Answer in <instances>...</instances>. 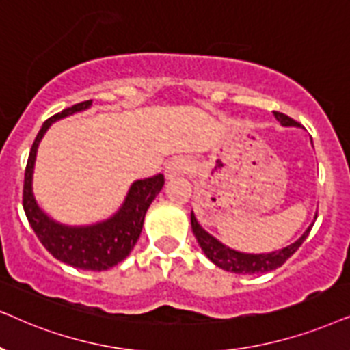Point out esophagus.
<instances>
[{"label": "esophagus", "instance_id": "34e87169", "mask_svg": "<svg viewBox=\"0 0 350 350\" xmlns=\"http://www.w3.org/2000/svg\"><path fill=\"white\" fill-rule=\"evenodd\" d=\"M190 170L189 161L185 158H174V160L167 163L166 166V178L172 179V178H178V176L185 174Z\"/></svg>", "mask_w": 350, "mask_h": 350}]
</instances>
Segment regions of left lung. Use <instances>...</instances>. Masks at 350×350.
Listing matches in <instances>:
<instances>
[{
  "label": "left lung",
  "instance_id": "left-lung-1",
  "mask_svg": "<svg viewBox=\"0 0 350 350\" xmlns=\"http://www.w3.org/2000/svg\"><path fill=\"white\" fill-rule=\"evenodd\" d=\"M273 115H275V118L280 121L283 126H299L297 121L290 118V116L285 113L273 111ZM315 219H317V214H315ZM190 222H192V230H193L195 239H197L198 245L202 246L203 253L208 256V259L213 260L217 267L234 273H264V272H269V270L278 269L296 253L297 248H299L302 243H304V240L307 239V235H309L312 226H314V224H312L299 240L295 241V243L290 246H286V248L273 251V253H267V254H246V253H239V251L227 248V246H224L221 241H217L214 237L209 235L206 230H203L197 219H195L193 213H190Z\"/></svg>",
  "mask_w": 350,
  "mask_h": 350
}]
</instances>
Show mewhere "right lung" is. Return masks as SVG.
Listing matches in <instances>:
<instances>
[{"label":"right lung","instance_id":"add662e5","mask_svg":"<svg viewBox=\"0 0 350 350\" xmlns=\"http://www.w3.org/2000/svg\"><path fill=\"white\" fill-rule=\"evenodd\" d=\"M91 104L92 100L80 102V104L68 107L44 121L30 148L25 178H23L22 203L31 229L35 230L41 243L55 259L62 260L72 267L100 272V270L113 267L131 253L142 232L147 209L165 185V178L163 174H158L148 179L136 180L129 189L128 197L120 211L113 217L96 224V226H62L41 211L35 202L33 192H31V176H33L35 157L41 137L44 136L51 123H54L55 120L72 115L75 111L85 110Z\"/></svg>","mask_w":350,"mask_h":350}]
</instances>
